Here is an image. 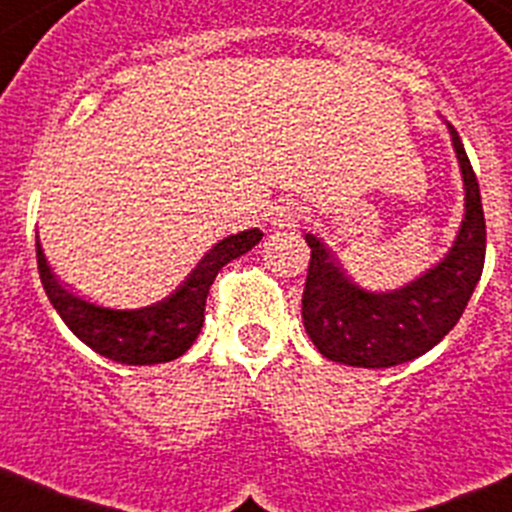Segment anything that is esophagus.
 Returning <instances> with one entry per match:
<instances>
[{
  "label": "esophagus",
  "instance_id": "34e87169",
  "mask_svg": "<svg viewBox=\"0 0 512 512\" xmlns=\"http://www.w3.org/2000/svg\"><path fill=\"white\" fill-rule=\"evenodd\" d=\"M301 213H304L301 203L284 198V201H279V203H276V206H271V213H269V216H271V226H274V228L294 226V223L301 218Z\"/></svg>",
  "mask_w": 512,
  "mask_h": 512
}]
</instances>
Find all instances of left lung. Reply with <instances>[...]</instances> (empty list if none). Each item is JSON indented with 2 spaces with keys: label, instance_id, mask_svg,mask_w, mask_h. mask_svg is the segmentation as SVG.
Wrapping results in <instances>:
<instances>
[{
  "label": "left lung",
  "instance_id": "obj_1",
  "mask_svg": "<svg viewBox=\"0 0 512 512\" xmlns=\"http://www.w3.org/2000/svg\"><path fill=\"white\" fill-rule=\"evenodd\" d=\"M465 188L462 218L450 251L432 269L394 291H369L347 276L334 253L314 233L301 316L314 347L326 359L349 367L384 369L430 352L460 321L483 276L485 216L480 186L465 145L447 125Z\"/></svg>",
  "mask_w": 512,
  "mask_h": 512
}]
</instances>
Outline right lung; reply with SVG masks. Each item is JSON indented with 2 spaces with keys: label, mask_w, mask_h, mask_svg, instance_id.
Returning <instances> with one entry per match:
<instances>
[{
  "label": "right lung",
  "mask_w": 512,
  "mask_h": 512,
  "mask_svg": "<svg viewBox=\"0 0 512 512\" xmlns=\"http://www.w3.org/2000/svg\"><path fill=\"white\" fill-rule=\"evenodd\" d=\"M261 236L259 228H251L218 241L173 294L140 309H107L65 289L47 264L40 236L37 266L50 304L92 352L120 364H160L183 357L193 347L206 319V296L216 274L228 261L251 251Z\"/></svg>",
  "instance_id": "add662e5"
}]
</instances>
